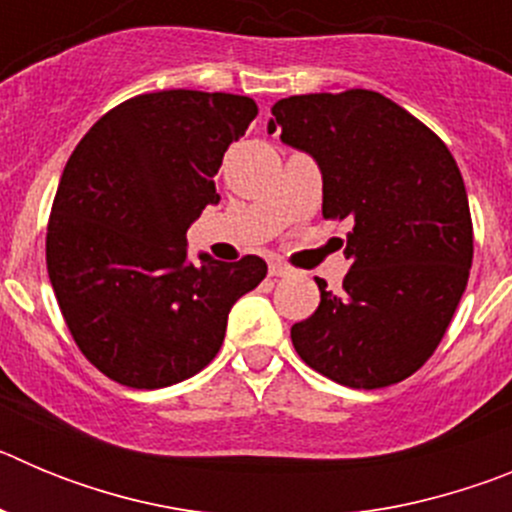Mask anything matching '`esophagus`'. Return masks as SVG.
<instances>
[{
  "label": "esophagus",
  "mask_w": 512,
  "mask_h": 512,
  "mask_svg": "<svg viewBox=\"0 0 512 512\" xmlns=\"http://www.w3.org/2000/svg\"><path fill=\"white\" fill-rule=\"evenodd\" d=\"M289 274H292V269L284 261H271L269 264V277H289Z\"/></svg>",
  "instance_id": "1"
}]
</instances>
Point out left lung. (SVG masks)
<instances>
[{"label": "left lung", "instance_id": "8db88e82", "mask_svg": "<svg viewBox=\"0 0 512 512\" xmlns=\"http://www.w3.org/2000/svg\"><path fill=\"white\" fill-rule=\"evenodd\" d=\"M269 133L312 156L323 217H348L343 292L292 325L297 354L356 390L408 379L436 351L467 289L472 215L454 156L400 104L369 89L300 94L271 107Z\"/></svg>", "mask_w": 512, "mask_h": 512}]
</instances>
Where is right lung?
<instances>
[{"label": "right lung", "instance_id": "right-lung-1", "mask_svg": "<svg viewBox=\"0 0 512 512\" xmlns=\"http://www.w3.org/2000/svg\"><path fill=\"white\" fill-rule=\"evenodd\" d=\"M259 107L223 92L140 94L92 125L63 169L45 261L63 320L99 372L135 390L194 377L266 261L189 259L215 174Z\"/></svg>", "mask_w": 512, "mask_h": 512}]
</instances>
